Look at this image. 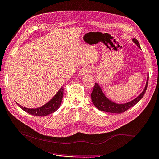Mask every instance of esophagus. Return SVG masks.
<instances>
[{"instance_id":"obj_1","label":"esophagus","mask_w":159,"mask_h":159,"mask_svg":"<svg viewBox=\"0 0 159 159\" xmlns=\"http://www.w3.org/2000/svg\"><path fill=\"white\" fill-rule=\"evenodd\" d=\"M91 71V69L89 67H84L80 70L79 75L80 76H83L84 75H86L87 73L90 72Z\"/></svg>"}]
</instances>
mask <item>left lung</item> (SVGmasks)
Segmentation results:
<instances>
[{"label": "left lung", "mask_w": 159, "mask_h": 159, "mask_svg": "<svg viewBox=\"0 0 159 159\" xmlns=\"http://www.w3.org/2000/svg\"><path fill=\"white\" fill-rule=\"evenodd\" d=\"M132 40L139 49H141L139 43L137 39L134 38L132 39ZM148 83V75L145 87L143 89L142 93H140L137 98L133 99V100L127 103H124V104H118V103L110 100V99H109L106 96L102 89V88L99 85L98 83H95L93 91H92V93L91 94V100L94 106L96 107L98 110H101V111L116 114L124 112L128 109L131 108L132 106H135L140 99L143 98V95L145 94V92L146 91Z\"/></svg>", "instance_id": "1"}]
</instances>
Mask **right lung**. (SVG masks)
Returning <instances> with one entry per match:
<instances>
[{"instance_id": "1", "label": "right lung", "mask_w": 159, "mask_h": 159, "mask_svg": "<svg viewBox=\"0 0 159 159\" xmlns=\"http://www.w3.org/2000/svg\"><path fill=\"white\" fill-rule=\"evenodd\" d=\"M63 95H64V88L61 87L51 100H49L43 106L39 107V108H28L18 104L17 102L16 104L19 106L24 111L28 112V114H30L32 115L45 116L47 115H49L50 114L55 112L59 108H60V106L62 102Z\"/></svg>"}]
</instances>
